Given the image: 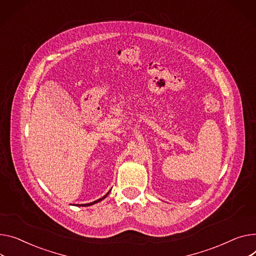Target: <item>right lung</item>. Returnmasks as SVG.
<instances>
[{"label":"right lung","instance_id":"right-lung-1","mask_svg":"<svg viewBox=\"0 0 256 256\" xmlns=\"http://www.w3.org/2000/svg\"><path fill=\"white\" fill-rule=\"evenodd\" d=\"M109 192H110V190H109ZM109 192H107L103 198H98V200H94V202H90V204H81V205H79V206H92V205H94V204L102 200H104V198L109 194ZM77 206H78V205H77Z\"/></svg>","mask_w":256,"mask_h":256}]
</instances>
